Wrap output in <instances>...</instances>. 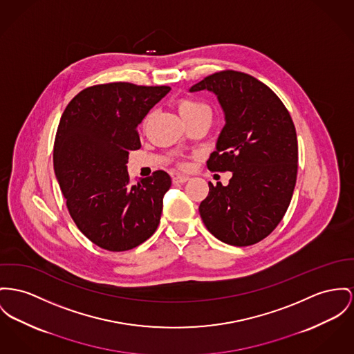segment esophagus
Masks as SVG:
<instances>
[{
	"label": "esophagus",
	"instance_id": "1",
	"mask_svg": "<svg viewBox=\"0 0 354 354\" xmlns=\"http://www.w3.org/2000/svg\"><path fill=\"white\" fill-rule=\"evenodd\" d=\"M188 180V176H183V174H176V176H173V178H171L173 184H184V183H187Z\"/></svg>",
	"mask_w": 354,
	"mask_h": 354
}]
</instances>
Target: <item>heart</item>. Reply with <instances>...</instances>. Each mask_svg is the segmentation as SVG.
Masks as SVG:
<instances>
[{"mask_svg":"<svg viewBox=\"0 0 354 354\" xmlns=\"http://www.w3.org/2000/svg\"><path fill=\"white\" fill-rule=\"evenodd\" d=\"M178 111L184 120L198 118V117H209L211 118V109L200 100L196 99H181L178 102Z\"/></svg>","mask_w":354,"mask_h":354,"instance_id":"1","label":"heart"}]
</instances>
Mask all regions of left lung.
<instances>
[{
    "label": "left lung",
    "instance_id": "1",
    "mask_svg": "<svg viewBox=\"0 0 354 354\" xmlns=\"http://www.w3.org/2000/svg\"><path fill=\"white\" fill-rule=\"evenodd\" d=\"M211 91L225 124L207 162L212 171H232L227 187H213L200 216L218 240L251 245L270 235L287 211L297 181V131L282 100L251 75L221 71L189 88Z\"/></svg>",
    "mask_w": 354,
    "mask_h": 354
}]
</instances>
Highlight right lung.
<instances>
[{
	"label": "right lung",
	"instance_id": "add662e5",
	"mask_svg": "<svg viewBox=\"0 0 354 354\" xmlns=\"http://www.w3.org/2000/svg\"><path fill=\"white\" fill-rule=\"evenodd\" d=\"M170 91L109 83L88 87L66 107L55 138L53 169L72 220L94 244L127 251L160 224L170 176L157 170L130 184L129 151L141 147L137 127Z\"/></svg>",
	"mask_w": 354,
	"mask_h": 354
}]
</instances>
